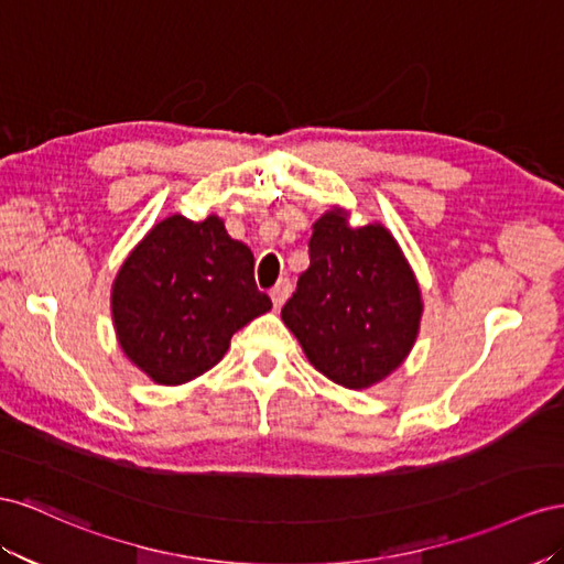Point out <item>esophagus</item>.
<instances>
[{
    "instance_id": "34e87169",
    "label": "esophagus",
    "mask_w": 564,
    "mask_h": 564,
    "mask_svg": "<svg viewBox=\"0 0 564 564\" xmlns=\"http://www.w3.org/2000/svg\"><path fill=\"white\" fill-rule=\"evenodd\" d=\"M271 302H273V310H281L283 307V302L288 300V295H291V281H288V279H281L276 285H273L271 288Z\"/></svg>"
}]
</instances>
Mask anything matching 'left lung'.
Returning a JSON list of instances; mask_svg holds the SVG:
<instances>
[{"label":"left lung","instance_id":"1","mask_svg":"<svg viewBox=\"0 0 564 564\" xmlns=\"http://www.w3.org/2000/svg\"><path fill=\"white\" fill-rule=\"evenodd\" d=\"M423 293L392 231L351 227L340 205L312 224L310 269L281 312L304 357L347 390L373 388L406 361L423 318Z\"/></svg>","mask_w":564,"mask_h":564}]
</instances>
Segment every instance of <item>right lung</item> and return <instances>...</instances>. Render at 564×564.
<instances>
[{
    "label": "right lung",
    "instance_id": "1",
    "mask_svg": "<svg viewBox=\"0 0 564 564\" xmlns=\"http://www.w3.org/2000/svg\"><path fill=\"white\" fill-rule=\"evenodd\" d=\"M252 269L250 248L234 240L217 215L155 221L110 288L112 328L124 357L165 388L210 371L234 333L271 310Z\"/></svg>",
    "mask_w": 564,
    "mask_h": 564
}]
</instances>
